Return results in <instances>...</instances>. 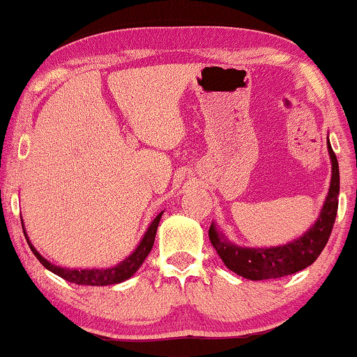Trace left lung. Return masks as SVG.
Returning a JSON list of instances; mask_svg holds the SVG:
<instances>
[{
	"label": "left lung",
	"instance_id": "left-lung-1",
	"mask_svg": "<svg viewBox=\"0 0 357 357\" xmlns=\"http://www.w3.org/2000/svg\"><path fill=\"white\" fill-rule=\"evenodd\" d=\"M328 153L331 160V184L317 222L295 241L277 247H241L232 243L215 224H211L209 238L220 260L229 270L249 280H270L287 277L310 267L321 254L331 236L337 214L340 196V166L328 139Z\"/></svg>",
	"mask_w": 357,
	"mask_h": 357
}]
</instances>
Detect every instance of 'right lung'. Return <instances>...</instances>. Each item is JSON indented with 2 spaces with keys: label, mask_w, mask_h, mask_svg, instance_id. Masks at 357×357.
Instances as JSON below:
<instances>
[{
  "label": "right lung",
  "mask_w": 357,
  "mask_h": 357,
  "mask_svg": "<svg viewBox=\"0 0 357 357\" xmlns=\"http://www.w3.org/2000/svg\"><path fill=\"white\" fill-rule=\"evenodd\" d=\"M163 212L165 211H161L160 214L153 219V222L150 224V227L146 229L145 236L142 237V241H139L137 249L126 257V259L121 260L120 264H116L114 267H108V268H66V267H61V265H54L47 259H44L38 250H36V247L31 243L26 231H24V236H26V241L29 243L31 250H33V254L38 257L40 264H43L47 270H51L52 273H56L61 278L67 280V282L77 283V285H89V287L116 285V283H121L125 282V280H128L130 277H133V273L142 267V264L145 261L148 254H150L153 249V243H155V236L158 231V224H160V219L161 215H163Z\"/></svg>",
  "instance_id": "add662e5"
}]
</instances>
